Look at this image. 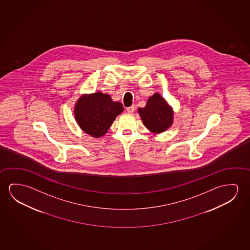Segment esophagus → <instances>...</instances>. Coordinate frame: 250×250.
<instances>
[{"label":"esophagus","mask_w":250,"mask_h":250,"mask_svg":"<svg viewBox=\"0 0 250 250\" xmlns=\"http://www.w3.org/2000/svg\"><path fill=\"white\" fill-rule=\"evenodd\" d=\"M135 111V106L134 105H131L130 107L126 108V111L128 113H132V112H134Z\"/></svg>","instance_id":"esophagus-1"}]
</instances>
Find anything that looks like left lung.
<instances>
[{"label":"left lung","mask_w":250,"mask_h":250,"mask_svg":"<svg viewBox=\"0 0 250 250\" xmlns=\"http://www.w3.org/2000/svg\"><path fill=\"white\" fill-rule=\"evenodd\" d=\"M139 113L146 128L154 133L166 131L172 124V109L158 93L149 98L146 106L139 108Z\"/></svg>","instance_id":"8db88e82"}]
</instances>
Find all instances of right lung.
<instances>
[{"mask_svg": "<svg viewBox=\"0 0 250 250\" xmlns=\"http://www.w3.org/2000/svg\"><path fill=\"white\" fill-rule=\"evenodd\" d=\"M124 111L123 104L114 102L110 95L96 92L78 100L74 114L81 129L94 138L105 134L117 116Z\"/></svg>", "mask_w": 250, "mask_h": 250, "instance_id": "right-lung-1", "label": "right lung"}]
</instances>
